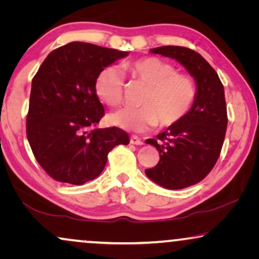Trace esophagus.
Listing matches in <instances>:
<instances>
[{
  "instance_id": "obj_1",
  "label": "esophagus",
  "mask_w": 259,
  "mask_h": 259,
  "mask_svg": "<svg viewBox=\"0 0 259 259\" xmlns=\"http://www.w3.org/2000/svg\"><path fill=\"white\" fill-rule=\"evenodd\" d=\"M130 143L132 145H143V140H141L140 138H138L137 136H132L131 137Z\"/></svg>"
}]
</instances>
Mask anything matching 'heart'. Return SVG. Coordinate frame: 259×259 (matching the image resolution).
Masks as SVG:
<instances>
[{
	"mask_svg": "<svg viewBox=\"0 0 259 259\" xmlns=\"http://www.w3.org/2000/svg\"><path fill=\"white\" fill-rule=\"evenodd\" d=\"M133 80L146 86L140 107L122 108L108 116L109 122L123 130L143 132L152 127H169L185 118L197 95L196 81L190 74L177 72L175 65L158 56H144L122 63ZM125 81L120 70L106 67L95 79V93L111 107L123 101Z\"/></svg>",
	"mask_w": 259,
	"mask_h": 259,
	"instance_id": "1",
	"label": "heart"
}]
</instances>
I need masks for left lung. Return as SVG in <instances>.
Returning a JSON list of instances; mask_svg holds the SVG:
<instances>
[{
    "instance_id": "8db88e82",
    "label": "left lung",
    "mask_w": 259,
    "mask_h": 259,
    "mask_svg": "<svg viewBox=\"0 0 259 259\" xmlns=\"http://www.w3.org/2000/svg\"><path fill=\"white\" fill-rule=\"evenodd\" d=\"M151 52L176 59L197 83L196 99L185 118L146 140L160 154L154 167L145 169L148 178L165 189H185L203 180L221 154L228 127L224 87L210 63L192 49L164 46Z\"/></svg>"
}]
</instances>
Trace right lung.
Returning <instances> with one entry per match:
<instances>
[{
  "mask_svg": "<svg viewBox=\"0 0 259 259\" xmlns=\"http://www.w3.org/2000/svg\"><path fill=\"white\" fill-rule=\"evenodd\" d=\"M127 52L86 42L56 48L31 81L27 138L53 179L82 185L100 175L116 145L130 143L118 127L97 128L105 108L95 93L98 74Z\"/></svg>",
  "mask_w": 259,
  "mask_h": 259,
  "instance_id": "obj_1",
  "label": "right lung"
}]
</instances>
